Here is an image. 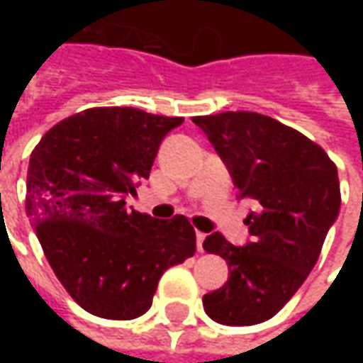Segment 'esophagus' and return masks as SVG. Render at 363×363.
Masks as SVG:
<instances>
[{"mask_svg":"<svg viewBox=\"0 0 363 363\" xmlns=\"http://www.w3.org/2000/svg\"><path fill=\"white\" fill-rule=\"evenodd\" d=\"M203 240H206V234L203 232H196V244H198V250H203Z\"/></svg>","mask_w":363,"mask_h":363,"instance_id":"34e87169","label":"esophagus"}]
</instances>
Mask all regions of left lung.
<instances>
[{"label":"left lung","instance_id":"1","mask_svg":"<svg viewBox=\"0 0 363 363\" xmlns=\"http://www.w3.org/2000/svg\"><path fill=\"white\" fill-rule=\"evenodd\" d=\"M228 165L250 242L234 246L220 232L203 250L226 260L230 277L203 295V311L222 325H257L277 315L313 271L329 226L340 214V177L329 155L303 133L250 111L194 117Z\"/></svg>","mask_w":363,"mask_h":363}]
</instances>
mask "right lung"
Here are the masks:
<instances>
[{"mask_svg": "<svg viewBox=\"0 0 363 363\" xmlns=\"http://www.w3.org/2000/svg\"><path fill=\"white\" fill-rule=\"evenodd\" d=\"M184 123L133 106H94L54 125L34 147L26 214L68 295L103 319L151 307L161 274L196 252L186 216L127 210L160 143Z\"/></svg>", "mask_w": 363, "mask_h": 363, "instance_id": "obj_1", "label": "right lung"}]
</instances>
